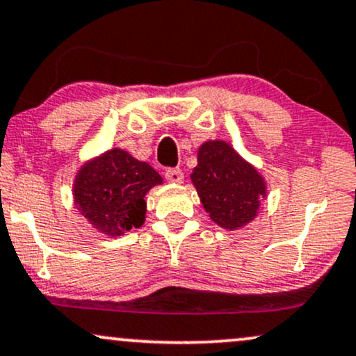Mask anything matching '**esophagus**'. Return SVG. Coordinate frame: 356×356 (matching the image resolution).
<instances>
[{
	"mask_svg": "<svg viewBox=\"0 0 356 356\" xmlns=\"http://www.w3.org/2000/svg\"><path fill=\"white\" fill-rule=\"evenodd\" d=\"M165 178L168 179L170 183H183L185 179V175L179 168H168L165 171Z\"/></svg>",
	"mask_w": 356,
	"mask_h": 356,
	"instance_id": "obj_1",
	"label": "esophagus"
}]
</instances>
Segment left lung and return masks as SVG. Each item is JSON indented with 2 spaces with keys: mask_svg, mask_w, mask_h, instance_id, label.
Segmentation results:
<instances>
[{
  "mask_svg": "<svg viewBox=\"0 0 356 356\" xmlns=\"http://www.w3.org/2000/svg\"><path fill=\"white\" fill-rule=\"evenodd\" d=\"M191 181L211 221L229 231L254 221L267 200V181L261 171L225 140L200 145Z\"/></svg>",
  "mask_w": 356,
  "mask_h": 356,
  "instance_id": "obj_1",
  "label": "left lung"
}]
</instances>
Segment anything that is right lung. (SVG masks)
<instances>
[{
	"label": "right lung",
	"mask_w": 356,
	"mask_h": 356,
	"mask_svg": "<svg viewBox=\"0 0 356 356\" xmlns=\"http://www.w3.org/2000/svg\"><path fill=\"white\" fill-rule=\"evenodd\" d=\"M158 185H163V178L147 161L122 148H111L81 165L72 183V198L94 229L117 238L143 225L145 196Z\"/></svg>",
	"instance_id": "add662e5"
}]
</instances>
